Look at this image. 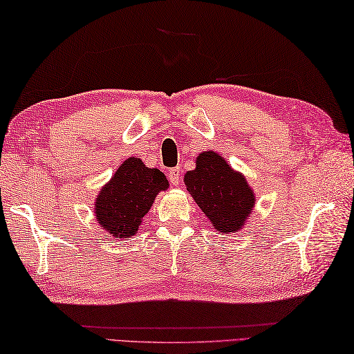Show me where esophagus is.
I'll list each match as a JSON object with an SVG mask.
<instances>
[{"label": "esophagus", "mask_w": 354, "mask_h": 354, "mask_svg": "<svg viewBox=\"0 0 354 354\" xmlns=\"http://www.w3.org/2000/svg\"><path fill=\"white\" fill-rule=\"evenodd\" d=\"M180 177H182V171L178 169V167H174V169H171L169 174H167V178H169V182L172 185H176V187L178 183H180Z\"/></svg>", "instance_id": "obj_1"}]
</instances>
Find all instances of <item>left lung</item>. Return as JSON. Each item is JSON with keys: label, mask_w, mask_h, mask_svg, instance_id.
I'll return each instance as SVG.
<instances>
[{"label": "left lung", "mask_w": 354, "mask_h": 354, "mask_svg": "<svg viewBox=\"0 0 354 354\" xmlns=\"http://www.w3.org/2000/svg\"><path fill=\"white\" fill-rule=\"evenodd\" d=\"M183 180L191 198L223 234L240 232L256 205V194L245 176L232 169L215 150L201 152L196 169L185 174Z\"/></svg>", "instance_id": "left-lung-1"}]
</instances>
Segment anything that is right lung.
Segmentation results:
<instances>
[{
  "label": "right lung",
  "mask_w": 354,
  "mask_h": 354,
  "mask_svg": "<svg viewBox=\"0 0 354 354\" xmlns=\"http://www.w3.org/2000/svg\"><path fill=\"white\" fill-rule=\"evenodd\" d=\"M167 188L169 182L163 172L131 156L119 166L95 198L97 221L115 239H130L136 235L156 194Z\"/></svg>",
  "instance_id": "add662e5"
}]
</instances>
